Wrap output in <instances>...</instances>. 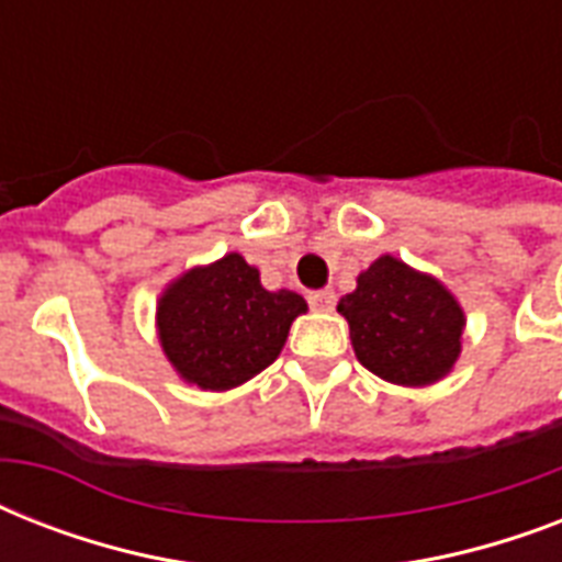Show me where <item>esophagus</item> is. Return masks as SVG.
Masks as SVG:
<instances>
[{
    "mask_svg": "<svg viewBox=\"0 0 562 562\" xmlns=\"http://www.w3.org/2000/svg\"><path fill=\"white\" fill-rule=\"evenodd\" d=\"M308 306L315 308V312H333V308H335V291H329V289L312 291V294H308Z\"/></svg>",
    "mask_w": 562,
    "mask_h": 562,
    "instance_id": "esophagus-1",
    "label": "esophagus"
}]
</instances>
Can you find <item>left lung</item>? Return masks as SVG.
Wrapping results in <instances>:
<instances>
[{"mask_svg":"<svg viewBox=\"0 0 562 562\" xmlns=\"http://www.w3.org/2000/svg\"><path fill=\"white\" fill-rule=\"evenodd\" d=\"M338 312L350 324L356 359L384 382L423 387L440 382L461 356L467 317L443 282L379 256Z\"/></svg>","mask_w":562,"mask_h":562,"instance_id":"8db88e82","label":"left lung"}]
</instances>
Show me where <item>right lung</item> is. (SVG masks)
Listing matches in <instances>:
<instances>
[{
  "label": "right lung",
  "instance_id": "right-lung-1",
  "mask_svg": "<svg viewBox=\"0 0 562 562\" xmlns=\"http://www.w3.org/2000/svg\"><path fill=\"white\" fill-rule=\"evenodd\" d=\"M294 291H268L245 256L227 254L180 273L157 300L160 347L183 382L229 391L277 361L294 317L306 312Z\"/></svg>",
  "mask_w": 562,
  "mask_h": 562
}]
</instances>
